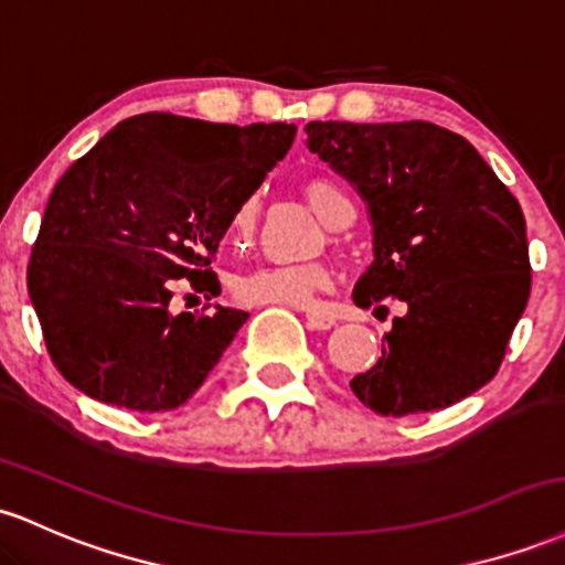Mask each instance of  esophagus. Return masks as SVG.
<instances>
[{
    "mask_svg": "<svg viewBox=\"0 0 565 565\" xmlns=\"http://www.w3.org/2000/svg\"><path fill=\"white\" fill-rule=\"evenodd\" d=\"M306 321H308V327H311V330H332V327H334L332 316L319 313V311H308Z\"/></svg>",
    "mask_w": 565,
    "mask_h": 565,
    "instance_id": "1",
    "label": "esophagus"
}]
</instances>
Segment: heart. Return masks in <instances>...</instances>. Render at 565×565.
Listing matches in <instances>:
<instances>
[{
  "label": "heart",
  "mask_w": 565,
  "mask_h": 565,
  "mask_svg": "<svg viewBox=\"0 0 565 565\" xmlns=\"http://www.w3.org/2000/svg\"><path fill=\"white\" fill-rule=\"evenodd\" d=\"M308 206L313 209L324 225L338 227L353 212L351 198L330 179H308L302 184ZM257 198H244L227 220V235L233 241H249L257 227ZM332 287V273L324 265H268L254 268L235 281V297L246 306H284V308H313L316 297Z\"/></svg>",
  "instance_id": "heart-1"
}]
</instances>
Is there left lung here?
<instances>
[{
  "label": "left lung",
  "mask_w": 565,
  "mask_h": 565,
  "mask_svg": "<svg viewBox=\"0 0 565 565\" xmlns=\"http://www.w3.org/2000/svg\"><path fill=\"white\" fill-rule=\"evenodd\" d=\"M306 134L370 209L375 259L353 302L407 306L351 392L392 418L475 394L499 370L531 295L518 198L463 136L434 122L313 120Z\"/></svg>",
  "instance_id": "obj_1"
}]
</instances>
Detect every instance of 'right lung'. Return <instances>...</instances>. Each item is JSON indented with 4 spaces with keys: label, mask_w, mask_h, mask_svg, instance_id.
Wrapping results in <instances>:
<instances>
[{
    "label": "right lung",
    "mask_w": 565,
    "mask_h": 565,
    "mask_svg": "<svg viewBox=\"0 0 565 565\" xmlns=\"http://www.w3.org/2000/svg\"><path fill=\"white\" fill-rule=\"evenodd\" d=\"M287 122L147 111L117 122L58 179L26 281L47 353L90 399L139 413L184 405L249 313H171L173 281L220 295L227 220L292 147Z\"/></svg>",
    "instance_id": "right-lung-1"
}]
</instances>
